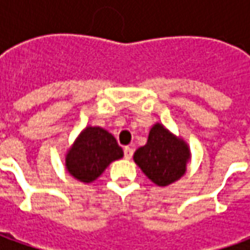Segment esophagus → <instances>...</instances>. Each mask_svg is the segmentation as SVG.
Segmentation results:
<instances>
[{"label": "esophagus", "mask_w": 250, "mask_h": 250, "mask_svg": "<svg viewBox=\"0 0 250 250\" xmlns=\"http://www.w3.org/2000/svg\"><path fill=\"white\" fill-rule=\"evenodd\" d=\"M132 154H134V150H132V147H130V146L125 147V159H131Z\"/></svg>", "instance_id": "1"}]
</instances>
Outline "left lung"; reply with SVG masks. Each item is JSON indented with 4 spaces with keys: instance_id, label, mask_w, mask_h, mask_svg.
I'll return each instance as SVG.
<instances>
[{
    "instance_id": "1",
    "label": "left lung",
    "mask_w": 250,
    "mask_h": 250,
    "mask_svg": "<svg viewBox=\"0 0 250 250\" xmlns=\"http://www.w3.org/2000/svg\"><path fill=\"white\" fill-rule=\"evenodd\" d=\"M190 159L191 151L184 138L174 135L162 123L152 125L147 143L134 154V162L147 178L162 188L184 177Z\"/></svg>"
}]
</instances>
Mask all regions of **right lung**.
<instances>
[{
	"label": "right lung",
	"instance_id": "obj_1",
	"mask_svg": "<svg viewBox=\"0 0 250 250\" xmlns=\"http://www.w3.org/2000/svg\"><path fill=\"white\" fill-rule=\"evenodd\" d=\"M123 158V148L115 136L99 125H87L65 154V168L73 178L91 184L109 163Z\"/></svg>",
	"mask_w": 250,
	"mask_h": 250
}]
</instances>
